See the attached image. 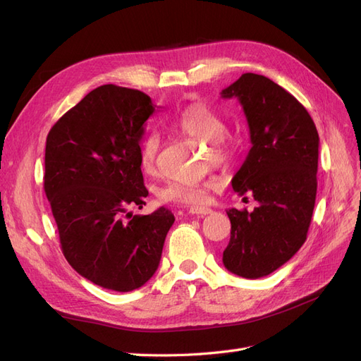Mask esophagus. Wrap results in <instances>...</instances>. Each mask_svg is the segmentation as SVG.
Returning <instances> with one entry per match:
<instances>
[{"mask_svg": "<svg viewBox=\"0 0 361 361\" xmlns=\"http://www.w3.org/2000/svg\"><path fill=\"white\" fill-rule=\"evenodd\" d=\"M212 212V209H209V207H199V206H194V207H190V214L192 215H199V216H204V215H209Z\"/></svg>", "mask_w": 361, "mask_h": 361, "instance_id": "obj_1", "label": "esophagus"}]
</instances>
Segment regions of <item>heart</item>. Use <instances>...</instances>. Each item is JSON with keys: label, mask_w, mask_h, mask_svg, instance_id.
Returning <instances> with one entry per match:
<instances>
[{"label": "heart", "mask_w": 361, "mask_h": 361, "mask_svg": "<svg viewBox=\"0 0 361 361\" xmlns=\"http://www.w3.org/2000/svg\"><path fill=\"white\" fill-rule=\"evenodd\" d=\"M173 128L180 134L192 140L206 143V161L215 166H226L236 154V141L226 134V120L211 110L204 104H191L185 106L173 118ZM159 135L149 133L140 145V166L145 173H155L159 152ZM214 187V180L188 182H167L158 190L157 195L162 203L173 204H203L207 200V192Z\"/></svg>", "instance_id": "obj_1"}]
</instances>
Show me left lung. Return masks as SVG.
<instances>
[{"instance_id": "obj_1", "label": "left lung", "mask_w": 361, "mask_h": 361, "mask_svg": "<svg viewBox=\"0 0 361 361\" xmlns=\"http://www.w3.org/2000/svg\"><path fill=\"white\" fill-rule=\"evenodd\" d=\"M221 97L241 102L250 128L251 149L232 187L259 203L253 212L227 211L232 227L223 264L239 277L260 279L286 264L307 239L319 135L307 110L264 75L243 73Z\"/></svg>"}]
</instances>
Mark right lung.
Instances as JSON below:
<instances>
[{"mask_svg": "<svg viewBox=\"0 0 361 361\" xmlns=\"http://www.w3.org/2000/svg\"><path fill=\"white\" fill-rule=\"evenodd\" d=\"M150 97L105 84L59 118L47 137L45 187L69 265L94 285L129 292L158 269L174 223L161 206L149 215L140 141L154 114Z\"/></svg>", "mask_w": 361, "mask_h": 361, "instance_id": "1", "label": "right lung"}]
</instances>
